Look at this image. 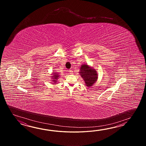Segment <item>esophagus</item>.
I'll use <instances>...</instances> for the list:
<instances>
[{"mask_svg":"<svg viewBox=\"0 0 146 146\" xmlns=\"http://www.w3.org/2000/svg\"><path fill=\"white\" fill-rule=\"evenodd\" d=\"M69 72L70 74H72V73H73V71L72 70H69Z\"/></svg>","mask_w":146,"mask_h":146,"instance_id":"1","label":"esophagus"}]
</instances>
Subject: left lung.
<instances>
[{"mask_svg":"<svg viewBox=\"0 0 146 146\" xmlns=\"http://www.w3.org/2000/svg\"><path fill=\"white\" fill-rule=\"evenodd\" d=\"M79 74L84 81L86 86L88 87H92L98 79V74L96 70L87 64L81 65Z\"/></svg>","mask_w":146,"mask_h":146,"instance_id":"obj_1","label":"left lung"}]
</instances>
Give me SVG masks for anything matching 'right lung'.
I'll return each mask as SVG.
<instances>
[{"mask_svg": "<svg viewBox=\"0 0 146 146\" xmlns=\"http://www.w3.org/2000/svg\"><path fill=\"white\" fill-rule=\"evenodd\" d=\"M52 81H53V82H54V84H57V82L58 81V78H59L60 77V74H59V73H58V72H52Z\"/></svg>", "mask_w": 146, "mask_h": 146, "instance_id": "obj_1", "label": "right lung"}]
</instances>
